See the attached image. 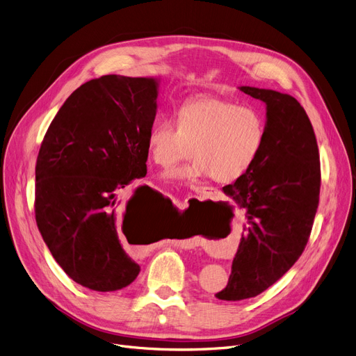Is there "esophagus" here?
<instances>
[{
	"label": "esophagus",
	"instance_id": "1",
	"mask_svg": "<svg viewBox=\"0 0 356 356\" xmlns=\"http://www.w3.org/2000/svg\"><path fill=\"white\" fill-rule=\"evenodd\" d=\"M194 191L197 194H210L213 191V188H210V186H195Z\"/></svg>",
	"mask_w": 356,
	"mask_h": 356
}]
</instances>
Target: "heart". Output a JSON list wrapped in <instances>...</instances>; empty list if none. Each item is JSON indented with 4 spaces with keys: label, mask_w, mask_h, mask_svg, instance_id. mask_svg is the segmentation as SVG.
<instances>
[{
    "label": "heart",
    "mask_w": 356,
    "mask_h": 356,
    "mask_svg": "<svg viewBox=\"0 0 356 356\" xmlns=\"http://www.w3.org/2000/svg\"><path fill=\"white\" fill-rule=\"evenodd\" d=\"M264 135V120L256 109L221 99H195L179 108L178 122L171 118L154 122L146 135V149L155 163L166 166L193 148L191 163L166 171L163 177L193 182L213 175L228 184L254 163Z\"/></svg>",
    "instance_id": "obj_1"
}]
</instances>
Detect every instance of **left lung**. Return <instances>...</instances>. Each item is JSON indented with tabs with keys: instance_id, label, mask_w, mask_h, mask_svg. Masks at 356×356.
Instances as JSON below:
<instances>
[{
	"instance_id": "1",
	"label": "left lung",
	"mask_w": 356,
	"mask_h": 356,
	"mask_svg": "<svg viewBox=\"0 0 356 356\" xmlns=\"http://www.w3.org/2000/svg\"><path fill=\"white\" fill-rule=\"evenodd\" d=\"M238 89L266 104V135L250 170L222 188L248 220L228 283L216 295L232 302L260 295L298 261L321 191L316 136L300 103L271 89Z\"/></svg>"
}]
</instances>
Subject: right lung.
I'll list each match as a JSON object with an SVG mask.
<instances>
[{
    "instance_id": "obj_1",
    "label": "right lung",
    "mask_w": 356,
    "mask_h": 356,
    "mask_svg": "<svg viewBox=\"0 0 356 356\" xmlns=\"http://www.w3.org/2000/svg\"><path fill=\"white\" fill-rule=\"evenodd\" d=\"M158 77L108 74L76 89L54 116L35 165V221L51 256L83 287L115 291L139 275L120 243L148 201L146 135L156 115ZM127 236V234H124Z\"/></svg>"
}]
</instances>
